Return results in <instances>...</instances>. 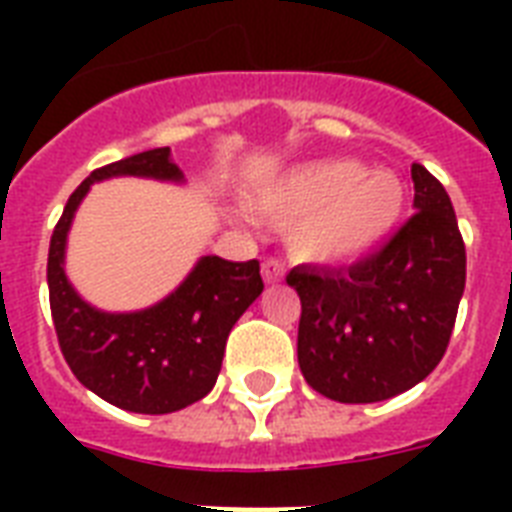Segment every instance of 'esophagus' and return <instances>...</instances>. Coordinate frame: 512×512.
<instances>
[{
    "label": "esophagus",
    "mask_w": 512,
    "mask_h": 512,
    "mask_svg": "<svg viewBox=\"0 0 512 512\" xmlns=\"http://www.w3.org/2000/svg\"><path fill=\"white\" fill-rule=\"evenodd\" d=\"M263 279H265V284H279V281L284 279V263H281L279 257H265Z\"/></svg>",
    "instance_id": "obj_1"
}]
</instances>
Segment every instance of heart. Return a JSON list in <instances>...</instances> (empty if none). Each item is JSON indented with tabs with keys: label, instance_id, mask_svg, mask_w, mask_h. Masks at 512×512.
<instances>
[{
	"label": "heart",
	"instance_id": "1",
	"mask_svg": "<svg viewBox=\"0 0 512 512\" xmlns=\"http://www.w3.org/2000/svg\"><path fill=\"white\" fill-rule=\"evenodd\" d=\"M401 185L350 159H319L260 188L252 207L273 223H297L292 249L313 263H337L372 247L396 223Z\"/></svg>",
	"mask_w": 512,
	"mask_h": 512
}]
</instances>
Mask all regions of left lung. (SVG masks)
Returning a JSON list of instances; mask_svg holds the SVG:
<instances>
[{
    "mask_svg": "<svg viewBox=\"0 0 512 512\" xmlns=\"http://www.w3.org/2000/svg\"><path fill=\"white\" fill-rule=\"evenodd\" d=\"M414 212L380 252L340 268H292L300 295L297 361L340 404L385 401L444 358L465 292V241L449 193L412 164Z\"/></svg>",
    "mask_w": 512,
    "mask_h": 512,
    "instance_id": "obj_1",
    "label": "left lung"
}]
</instances>
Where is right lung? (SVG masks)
Returning <instances> with one entry per match:
<instances>
[{
    "mask_svg": "<svg viewBox=\"0 0 512 512\" xmlns=\"http://www.w3.org/2000/svg\"><path fill=\"white\" fill-rule=\"evenodd\" d=\"M143 175L180 180L170 148H151L92 170L66 201L50 239L47 284L60 353L84 388L138 414H170L215 388L225 340L263 292L260 263L201 257L191 276L154 308L100 313L84 303L63 273V249L79 201L95 180Z\"/></svg>",
    "mask_w": 512,
    "mask_h": 512,
    "instance_id": "1",
    "label": "right lung"
}]
</instances>
